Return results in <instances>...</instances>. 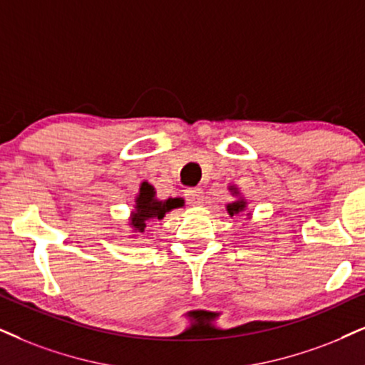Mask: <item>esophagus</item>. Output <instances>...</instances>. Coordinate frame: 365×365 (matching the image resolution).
I'll list each match as a JSON object with an SVG mask.
<instances>
[{
    "mask_svg": "<svg viewBox=\"0 0 365 365\" xmlns=\"http://www.w3.org/2000/svg\"><path fill=\"white\" fill-rule=\"evenodd\" d=\"M185 197L188 204L193 207L204 204V192H202V188H187Z\"/></svg>",
    "mask_w": 365,
    "mask_h": 365,
    "instance_id": "obj_1",
    "label": "esophagus"
}]
</instances>
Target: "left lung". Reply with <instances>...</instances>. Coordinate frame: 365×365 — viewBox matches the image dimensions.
Listing matches in <instances>:
<instances>
[{"label": "left lung", "mask_w": 365, "mask_h": 365, "mask_svg": "<svg viewBox=\"0 0 365 365\" xmlns=\"http://www.w3.org/2000/svg\"><path fill=\"white\" fill-rule=\"evenodd\" d=\"M230 190H232V195H239L237 188L230 187ZM244 209H246V200H244V198H239V200L232 202V204H227V214H229L230 217L241 214V212H242Z\"/></svg>", "instance_id": "left-lung-1"}]
</instances>
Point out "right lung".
Wrapping results in <instances>:
<instances>
[{
    "instance_id": "1",
    "label": "right lung",
    "mask_w": 365,
    "mask_h": 365,
    "mask_svg": "<svg viewBox=\"0 0 365 365\" xmlns=\"http://www.w3.org/2000/svg\"><path fill=\"white\" fill-rule=\"evenodd\" d=\"M135 210L131 212L129 217V225H131L135 232H145L146 222L151 219H163L167 212L183 207L182 198H167V200H160L156 198L155 188L148 182H143L140 187V193L135 198Z\"/></svg>"
}]
</instances>
